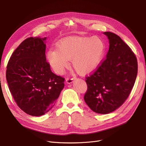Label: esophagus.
<instances>
[{
    "instance_id": "1",
    "label": "esophagus",
    "mask_w": 146,
    "mask_h": 146,
    "mask_svg": "<svg viewBox=\"0 0 146 146\" xmlns=\"http://www.w3.org/2000/svg\"><path fill=\"white\" fill-rule=\"evenodd\" d=\"M73 80H74V79L73 78H67L66 79V83L67 84H70L73 82Z\"/></svg>"
}]
</instances>
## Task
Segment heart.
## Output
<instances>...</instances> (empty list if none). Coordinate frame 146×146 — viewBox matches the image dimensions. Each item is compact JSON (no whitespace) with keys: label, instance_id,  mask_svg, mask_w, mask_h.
I'll return each mask as SVG.
<instances>
[{"label":"heart","instance_id":"b5f03b06","mask_svg":"<svg viewBox=\"0 0 146 146\" xmlns=\"http://www.w3.org/2000/svg\"><path fill=\"white\" fill-rule=\"evenodd\" d=\"M105 45L101 38L70 36L59 41L56 48L46 53L47 60L56 73L61 74L68 66V60L80 75L93 72L104 56Z\"/></svg>","mask_w":146,"mask_h":146}]
</instances>
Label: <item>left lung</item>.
<instances>
[{"label":"left lung","instance_id":"1","mask_svg":"<svg viewBox=\"0 0 146 146\" xmlns=\"http://www.w3.org/2000/svg\"><path fill=\"white\" fill-rule=\"evenodd\" d=\"M110 47L105 60L91 76L86 78L85 103L101 114L112 112L121 106L133 87L138 72L137 58L121 38L104 32Z\"/></svg>","mask_w":146,"mask_h":146}]
</instances>
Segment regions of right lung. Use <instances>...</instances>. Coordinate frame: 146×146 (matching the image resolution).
Returning a JSON list of instances; mask_svg holds the SVG:
<instances>
[{
  "mask_svg": "<svg viewBox=\"0 0 146 146\" xmlns=\"http://www.w3.org/2000/svg\"><path fill=\"white\" fill-rule=\"evenodd\" d=\"M47 37H30L13 53L6 78L10 92L20 108L41 116L55 105L64 87V78L52 72L45 55Z\"/></svg>",
  "mask_w": 146,
  "mask_h": 146,
  "instance_id": "obj_1",
  "label": "right lung"
}]
</instances>
